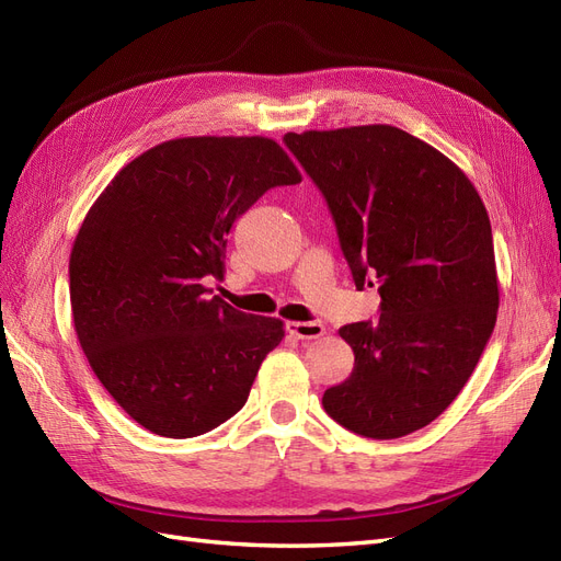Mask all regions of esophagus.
<instances>
[{
	"mask_svg": "<svg viewBox=\"0 0 561 561\" xmlns=\"http://www.w3.org/2000/svg\"><path fill=\"white\" fill-rule=\"evenodd\" d=\"M285 330L290 332L293 336H297V339H318V336L325 334V328H322L320 322H299V320H293V322H287Z\"/></svg>",
	"mask_w": 561,
	"mask_h": 561,
	"instance_id": "1",
	"label": "esophagus"
}]
</instances>
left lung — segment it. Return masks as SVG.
Listing matches in <instances>:
<instances>
[{
    "instance_id": "obj_1",
    "label": "left lung",
    "mask_w": 561,
    "mask_h": 561,
    "mask_svg": "<svg viewBox=\"0 0 561 561\" xmlns=\"http://www.w3.org/2000/svg\"><path fill=\"white\" fill-rule=\"evenodd\" d=\"M283 142L325 196L355 287L381 295L377 322L339 330L355 365L322 407L375 439L428 426L496 325L494 239L478 190L443 151L388 124L287 133Z\"/></svg>"
}]
</instances>
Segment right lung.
<instances>
[{"label":"right lung","instance_id":"obj_1","mask_svg":"<svg viewBox=\"0 0 561 561\" xmlns=\"http://www.w3.org/2000/svg\"><path fill=\"white\" fill-rule=\"evenodd\" d=\"M301 173L271 138H178L98 196L70 254L75 332L100 383L142 428L196 437L245 404L283 320L210 297L231 225Z\"/></svg>","mask_w":561,"mask_h":561}]
</instances>
